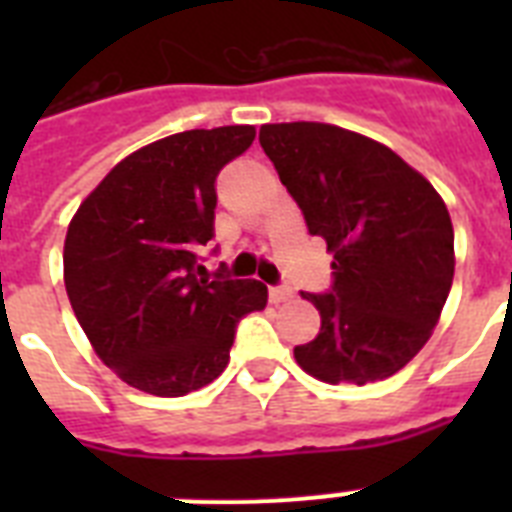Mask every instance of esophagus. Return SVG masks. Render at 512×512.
I'll return each mask as SVG.
<instances>
[{"label":"esophagus","instance_id":"1","mask_svg":"<svg viewBox=\"0 0 512 512\" xmlns=\"http://www.w3.org/2000/svg\"><path fill=\"white\" fill-rule=\"evenodd\" d=\"M268 295H271V303H284V300H289V297H292V289L289 287H271V292H268Z\"/></svg>","mask_w":512,"mask_h":512}]
</instances>
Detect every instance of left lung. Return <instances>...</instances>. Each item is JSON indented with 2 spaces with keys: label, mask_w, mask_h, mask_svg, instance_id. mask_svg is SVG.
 Wrapping results in <instances>:
<instances>
[{
  "label": "left lung",
  "mask_w": 512,
  "mask_h": 512,
  "mask_svg": "<svg viewBox=\"0 0 512 512\" xmlns=\"http://www.w3.org/2000/svg\"><path fill=\"white\" fill-rule=\"evenodd\" d=\"M260 146L335 257L332 292H303L321 329L295 361L329 385L396 374L430 340L452 289L444 199L396 151L337 124H263Z\"/></svg>",
  "instance_id": "left-lung-1"
}]
</instances>
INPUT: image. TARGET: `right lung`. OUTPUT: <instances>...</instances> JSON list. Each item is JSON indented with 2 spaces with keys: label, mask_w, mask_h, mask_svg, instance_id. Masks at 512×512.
Returning a JSON list of instances; mask_svg holds the SVG:
<instances>
[{
  "label": "right lung",
  "mask_w": 512,
  "mask_h": 512,
  "mask_svg": "<svg viewBox=\"0 0 512 512\" xmlns=\"http://www.w3.org/2000/svg\"><path fill=\"white\" fill-rule=\"evenodd\" d=\"M255 140L252 124L185 130L132 151L71 217L63 244L68 300L116 377L177 398L217 380L241 316L263 311L255 279H201L215 177Z\"/></svg>",
  "instance_id": "add662e5"
}]
</instances>
